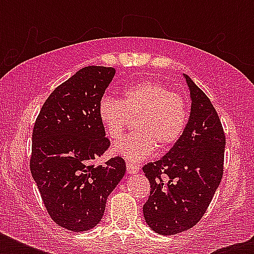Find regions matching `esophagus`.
<instances>
[{"mask_svg":"<svg viewBox=\"0 0 254 254\" xmlns=\"http://www.w3.org/2000/svg\"><path fill=\"white\" fill-rule=\"evenodd\" d=\"M127 174H135L139 171L138 165H135V163H131V162L127 163Z\"/></svg>","mask_w":254,"mask_h":254,"instance_id":"esophagus-1","label":"esophagus"}]
</instances>
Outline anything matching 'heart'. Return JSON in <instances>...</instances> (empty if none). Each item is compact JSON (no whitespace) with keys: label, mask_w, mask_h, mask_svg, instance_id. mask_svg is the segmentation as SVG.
<instances>
[{"label":"heart","mask_w":254,"mask_h":254,"mask_svg":"<svg viewBox=\"0 0 254 254\" xmlns=\"http://www.w3.org/2000/svg\"><path fill=\"white\" fill-rule=\"evenodd\" d=\"M97 116L105 134L116 141L123 135L130 117L137 116V131L116 143V154L131 162L149 158L157 146L169 149L181 139L189 121V104L182 95L154 80L141 81L124 89L123 99L103 96Z\"/></svg>","instance_id":"obj_1"}]
</instances>
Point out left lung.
Masks as SVG:
<instances>
[{
    "instance_id": "obj_1",
    "label": "left lung",
    "mask_w": 254,
    "mask_h": 254,
    "mask_svg": "<svg viewBox=\"0 0 254 254\" xmlns=\"http://www.w3.org/2000/svg\"><path fill=\"white\" fill-rule=\"evenodd\" d=\"M183 76L191 97L185 133L166 155L142 167L151 189L143 217L163 236L196 225L223 178L225 135L220 119L204 92Z\"/></svg>"
}]
</instances>
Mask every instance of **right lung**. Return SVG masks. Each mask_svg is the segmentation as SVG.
<instances>
[{"label":"right lung","instance_id":"1","mask_svg":"<svg viewBox=\"0 0 254 254\" xmlns=\"http://www.w3.org/2000/svg\"><path fill=\"white\" fill-rule=\"evenodd\" d=\"M115 73L101 65L79 69L54 89L34 125L31 175L51 219L73 232L99 224L108 196L127 171L121 157L93 165L111 145L97 105Z\"/></svg>","mask_w":254,"mask_h":254}]
</instances>
